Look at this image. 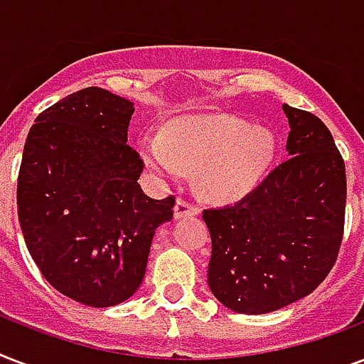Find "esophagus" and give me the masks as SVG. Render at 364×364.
Wrapping results in <instances>:
<instances>
[{"label": "esophagus", "instance_id": "1", "mask_svg": "<svg viewBox=\"0 0 364 364\" xmlns=\"http://www.w3.org/2000/svg\"><path fill=\"white\" fill-rule=\"evenodd\" d=\"M200 210L196 205H193L191 202L187 200L179 198L176 202V208H173V217L176 219H183V217H188V215H198Z\"/></svg>", "mask_w": 364, "mask_h": 364}]
</instances>
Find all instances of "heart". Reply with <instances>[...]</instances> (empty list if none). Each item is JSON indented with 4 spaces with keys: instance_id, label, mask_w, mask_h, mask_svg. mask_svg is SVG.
I'll list each match as a JSON object with an SVG mask.
<instances>
[{
    "instance_id": "obj_1",
    "label": "heart",
    "mask_w": 364,
    "mask_h": 364,
    "mask_svg": "<svg viewBox=\"0 0 364 364\" xmlns=\"http://www.w3.org/2000/svg\"><path fill=\"white\" fill-rule=\"evenodd\" d=\"M137 154L160 183L194 170V185L211 202H236L253 191L276 156V136L228 113L183 117L162 136H143Z\"/></svg>"
}]
</instances>
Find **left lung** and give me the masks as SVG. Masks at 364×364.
Returning a JSON list of instances; mask_svg holds the SVG:
<instances>
[{
    "instance_id": "obj_1",
    "label": "left lung",
    "mask_w": 364,
    "mask_h": 364,
    "mask_svg": "<svg viewBox=\"0 0 364 364\" xmlns=\"http://www.w3.org/2000/svg\"><path fill=\"white\" fill-rule=\"evenodd\" d=\"M289 159L227 208L204 210L211 234L208 283L228 310L260 316L314 291L336 262L346 166L328 128L283 104Z\"/></svg>"
}]
</instances>
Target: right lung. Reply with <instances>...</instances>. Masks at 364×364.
<instances>
[{
  "mask_svg": "<svg viewBox=\"0 0 364 364\" xmlns=\"http://www.w3.org/2000/svg\"><path fill=\"white\" fill-rule=\"evenodd\" d=\"M134 104L100 87L36 119L18 171V221L43 277L68 299L109 308L136 293L173 196L149 198L143 160L126 143Z\"/></svg>",
  "mask_w": 364,
  "mask_h": 364,
  "instance_id": "add662e5",
  "label": "right lung"
}]
</instances>
